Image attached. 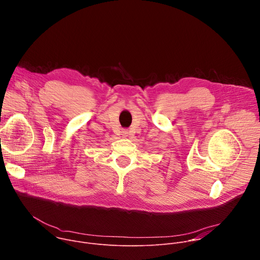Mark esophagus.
<instances>
[{
    "mask_svg": "<svg viewBox=\"0 0 260 260\" xmlns=\"http://www.w3.org/2000/svg\"><path fill=\"white\" fill-rule=\"evenodd\" d=\"M126 134H127V133H124V135H126Z\"/></svg>",
    "mask_w": 260,
    "mask_h": 260,
    "instance_id": "obj_1",
    "label": "esophagus"
}]
</instances>
